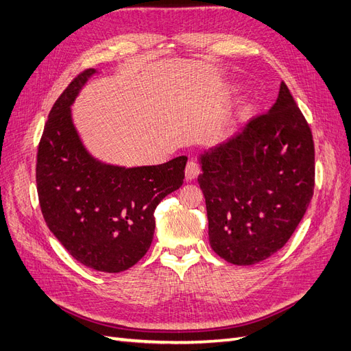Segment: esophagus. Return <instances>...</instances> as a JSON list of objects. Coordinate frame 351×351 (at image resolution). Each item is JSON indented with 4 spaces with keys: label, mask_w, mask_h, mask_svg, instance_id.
<instances>
[{
    "label": "esophagus",
    "mask_w": 351,
    "mask_h": 351,
    "mask_svg": "<svg viewBox=\"0 0 351 351\" xmlns=\"http://www.w3.org/2000/svg\"><path fill=\"white\" fill-rule=\"evenodd\" d=\"M200 174V167L195 161H189L186 165V180L187 182H192Z\"/></svg>",
    "instance_id": "1"
}]
</instances>
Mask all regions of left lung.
<instances>
[{
	"instance_id": "1",
	"label": "left lung",
	"mask_w": 351,
	"mask_h": 351,
	"mask_svg": "<svg viewBox=\"0 0 351 351\" xmlns=\"http://www.w3.org/2000/svg\"><path fill=\"white\" fill-rule=\"evenodd\" d=\"M210 247L234 265L269 258L289 241L311 204V127L281 82L277 102L228 141L200 155Z\"/></svg>"
}]
</instances>
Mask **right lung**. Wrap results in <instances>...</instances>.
<instances>
[{
    "label": "right lung",
    "mask_w": 351,
    "mask_h": 351,
    "mask_svg": "<svg viewBox=\"0 0 351 351\" xmlns=\"http://www.w3.org/2000/svg\"><path fill=\"white\" fill-rule=\"evenodd\" d=\"M95 73L82 71L52 105L38 146V196L48 228L74 259L95 271L121 272L149 250L155 208L182 187L187 158L134 168L95 159L70 110Z\"/></svg>",
    "instance_id": "1"
}]
</instances>
